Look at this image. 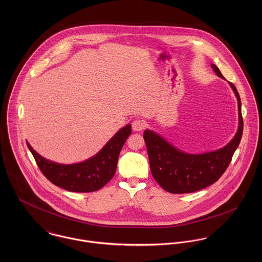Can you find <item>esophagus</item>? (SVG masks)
<instances>
[{
    "label": "esophagus",
    "mask_w": 262,
    "mask_h": 262,
    "mask_svg": "<svg viewBox=\"0 0 262 262\" xmlns=\"http://www.w3.org/2000/svg\"><path fill=\"white\" fill-rule=\"evenodd\" d=\"M146 127V123L144 120L136 119L132 123V128L134 131H142Z\"/></svg>",
    "instance_id": "34e87169"
}]
</instances>
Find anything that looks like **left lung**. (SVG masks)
Listing matches in <instances>:
<instances>
[{
	"instance_id": "1",
	"label": "left lung",
	"mask_w": 262,
	"mask_h": 262,
	"mask_svg": "<svg viewBox=\"0 0 262 262\" xmlns=\"http://www.w3.org/2000/svg\"><path fill=\"white\" fill-rule=\"evenodd\" d=\"M218 76L224 78L220 70L212 64ZM238 100L239 128L234 138L221 149L203 153L187 154L177 149L156 133L145 130L143 138L146 144L150 170L157 184L171 193H189L216 183L229 166L237 149L242 133L243 118L241 100L232 82H229Z\"/></svg>"
}]
</instances>
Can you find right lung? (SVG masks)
I'll use <instances>...</instances> for the list:
<instances>
[{
    "label": "right lung",
    "instance_id": "right-lung-1",
    "mask_svg": "<svg viewBox=\"0 0 262 262\" xmlns=\"http://www.w3.org/2000/svg\"><path fill=\"white\" fill-rule=\"evenodd\" d=\"M131 125L115 134L112 139L94 157L75 164H59L40 156L30 144L31 151L43 176L53 185L75 192H91L101 189L112 180L120 151L130 136Z\"/></svg>",
    "mask_w": 262,
    "mask_h": 262
}]
</instances>
